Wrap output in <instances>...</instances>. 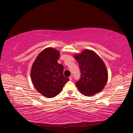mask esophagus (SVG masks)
Masks as SVG:
<instances>
[{"label":"esophagus","instance_id":"esophagus-1","mask_svg":"<svg viewBox=\"0 0 133 133\" xmlns=\"http://www.w3.org/2000/svg\"><path fill=\"white\" fill-rule=\"evenodd\" d=\"M69 79H70V80H72V79H73V76H70L69 77Z\"/></svg>","mask_w":133,"mask_h":133}]
</instances>
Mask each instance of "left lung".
Instances as JSON below:
<instances>
[{"label": "left lung", "mask_w": 133, "mask_h": 133, "mask_svg": "<svg viewBox=\"0 0 133 133\" xmlns=\"http://www.w3.org/2000/svg\"><path fill=\"white\" fill-rule=\"evenodd\" d=\"M74 57L79 64L81 77L76 82L80 93L91 96L104 89L108 79L107 70L104 62L97 54L84 50Z\"/></svg>", "instance_id": "1"}]
</instances>
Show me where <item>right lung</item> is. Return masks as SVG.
I'll return each mask as SVG.
<instances>
[{"instance_id":"obj_1","label":"right lung","mask_w":133,"mask_h":133,"mask_svg":"<svg viewBox=\"0 0 133 133\" xmlns=\"http://www.w3.org/2000/svg\"><path fill=\"white\" fill-rule=\"evenodd\" d=\"M58 50L52 48L44 49L33 63L31 69V78L36 89L46 97L58 95L69 78L63 75L64 67L58 64Z\"/></svg>"}]
</instances>
